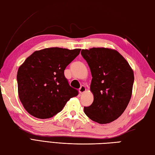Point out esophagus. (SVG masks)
<instances>
[{
	"mask_svg": "<svg viewBox=\"0 0 155 155\" xmlns=\"http://www.w3.org/2000/svg\"><path fill=\"white\" fill-rule=\"evenodd\" d=\"M86 88H85V87L84 86H81V88H79V93H80V94H83V93H84L85 91H86Z\"/></svg>",
	"mask_w": 155,
	"mask_h": 155,
	"instance_id": "34e87169",
	"label": "esophagus"
}]
</instances>
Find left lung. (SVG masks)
<instances>
[{
	"mask_svg": "<svg viewBox=\"0 0 155 155\" xmlns=\"http://www.w3.org/2000/svg\"><path fill=\"white\" fill-rule=\"evenodd\" d=\"M89 66L93 103L84 107L87 116L99 124L110 123L124 113L132 96L133 69L117 51L107 48L83 49Z\"/></svg>",
	"mask_w": 155,
	"mask_h": 155,
	"instance_id": "1",
	"label": "left lung"
}]
</instances>
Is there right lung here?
<instances>
[{
    "instance_id": "obj_1",
    "label": "right lung",
    "mask_w": 155,
    "mask_h": 155,
    "mask_svg": "<svg viewBox=\"0 0 155 155\" xmlns=\"http://www.w3.org/2000/svg\"><path fill=\"white\" fill-rule=\"evenodd\" d=\"M81 49L52 47L34 52L17 72L20 101L28 113L36 118H51L61 112L78 91L65 78L66 67Z\"/></svg>"
}]
</instances>
